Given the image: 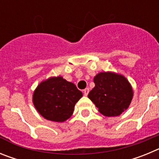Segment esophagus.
I'll use <instances>...</instances> for the list:
<instances>
[{"label":"esophagus","mask_w":159,"mask_h":159,"mask_svg":"<svg viewBox=\"0 0 159 159\" xmlns=\"http://www.w3.org/2000/svg\"><path fill=\"white\" fill-rule=\"evenodd\" d=\"M88 93H89V88H85V89L84 90V94L85 96H87V95H88Z\"/></svg>","instance_id":"esophagus-1"}]
</instances>
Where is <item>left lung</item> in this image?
<instances>
[{
    "instance_id": "obj_1",
    "label": "left lung",
    "mask_w": 159,
    "mask_h": 159,
    "mask_svg": "<svg viewBox=\"0 0 159 159\" xmlns=\"http://www.w3.org/2000/svg\"><path fill=\"white\" fill-rule=\"evenodd\" d=\"M94 83L95 88L88 96L102 116H119L129 107L134 92L124 75L113 71H101L94 77Z\"/></svg>"
}]
</instances>
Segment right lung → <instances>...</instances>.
I'll return each mask as SVG.
<instances>
[{"label":"right lung","instance_id":"obj_1","mask_svg":"<svg viewBox=\"0 0 159 159\" xmlns=\"http://www.w3.org/2000/svg\"><path fill=\"white\" fill-rule=\"evenodd\" d=\"M82 96L75 84L58 75L38 84L32 95V102L45 119L63 123L71 117L75 103Z\"/></svg>","mask_w":159,"mask_h":159}]
</instances>
